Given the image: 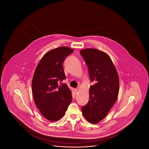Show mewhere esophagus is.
I'll return each mask as SVG.
<instances>
[{"instance_id": "1", "label": "esophagus", "mask_w": 149, "mask_h": 149, "mask_svg": "<svg viewBox=\"0 0 149 149\" xmlns=\"http://www.w3.org/2000/svg\"><path fill=\"white\" fill-rule=\"evenodd\" d=\"M73 92H74V93L75 94H77V92H78V89H77V88L74 89H73Z\"/></svg>"}]
</instances>
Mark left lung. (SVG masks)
Masks as SVG:
<instances>
[{
	"mask_svg": "<svg viewBox=\"0 0 149 149\" xmlns=\"http://www.w3.org/2000/svg\"><path fill=\"white\" fill-rule=\"evenodd\" d=\"M87 65L91 85L88 103L82 107L85 119L97 123L108 113L118 98L119 78L110 57L95 49H86L80 52Z\"/></svg>",
	"mask_w": 149,
	"mask_h": 149,
	"instance_id": "8db88e82",
	"label": "left lung"
}]
</instances>
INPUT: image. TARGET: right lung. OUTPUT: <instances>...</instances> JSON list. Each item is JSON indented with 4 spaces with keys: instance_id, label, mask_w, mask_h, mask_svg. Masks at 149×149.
I'll return each mask as SVG.
<instances>
[{
    "instance_id": "obj_1",
    "label": "right lung",
    "mask_w": 149,
    "mask_h": 149,
    "mask_svg": "<svg viewBox=\"0 0 149 149\" xmlns=\"http://www.w3.org/2000/svg\"><path fill=\"white\" fill-rule=\"evenodd\" d=\"M73 51L68 47L51 50L36 69L32 81L33 98L41 113L48 120L62 118L72 102L70 90L66 84L60 82L66 79L63 62Z\"/></svg>"
}]
</instances>
